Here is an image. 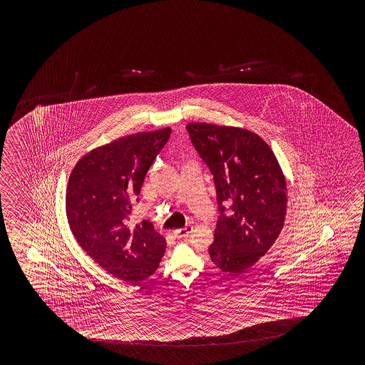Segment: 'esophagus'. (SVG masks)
Wrapping results in <instances>:
<instances>
[{
	"mask_svg": "<svg viewBox=\"0 0 365 365\" xmlns=\"http://www.w3.org/2000/svg\"><path fill=\"white\" fill-rule=\"evenodd\" d=\"M193 231V227L192 225H186L184 228H180V230H175L173 235L178 237V239H184L187 237L190 233Z\"/></svg>",
	"mask_w": 365,
	"mask_h": 365,
	"instance_id": "1",
	"label": "esophagus"
}]
</instances>
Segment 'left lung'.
<instances>
[{
  "mask_svg": "<svg viewBox=\"0 0 365 365\" xmlns=\"http://www.w3.org/2000/svg\"><path fill=\"white\" fill-rule=\"evenodd\" d=\"M186 129L217 189L220 217L209 247L211 261L222 272L239 274L266 255L284 225V175L256 133L206 123H190ZM225 201L233 203L230 216L224 215Z\"/></svg>",
  "mask_w": 365,
  "mask_h": 365,
  "instance_id": "1",
  "label": "left lung"
}]
</instances>
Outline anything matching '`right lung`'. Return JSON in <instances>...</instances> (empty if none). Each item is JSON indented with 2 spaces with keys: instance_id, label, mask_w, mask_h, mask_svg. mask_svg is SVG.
Returning a JSON list of instances; mask_svg holds the SVG:
<instances>
[{
  "instance_id": "right-lung-1",
  "label": "right lung",
  "mask_w": 365,
  "mask_h": 365,
  "mask_svg": "<svg viewBox=\"0 0 365 365\" xmlns=\"http://www.w3.org/2000/svg\"><path fill=\"white\" fill-rule=\"evenodd\" d=\"M171 128L135 133L93 148L70 172L66 217L79 247L115 278L129 283L155 272L164 236L148 220L133 225V206Z\"/></svg>"
}]
</instances>
